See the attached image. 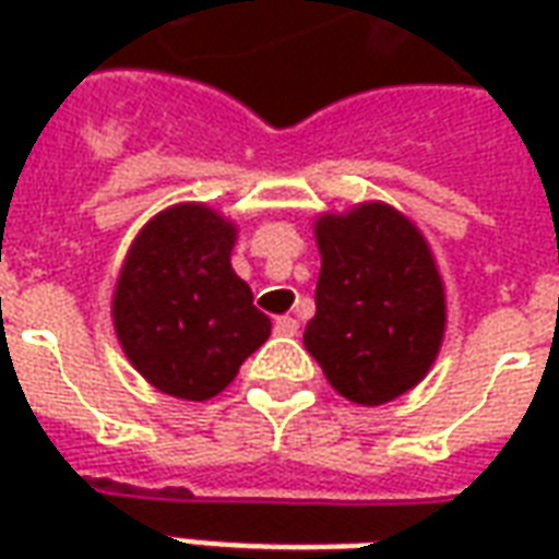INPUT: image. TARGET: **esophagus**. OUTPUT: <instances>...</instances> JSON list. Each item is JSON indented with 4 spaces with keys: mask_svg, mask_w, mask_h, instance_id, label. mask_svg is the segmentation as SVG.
Instances as JSON below:
<instances>
[{
    "mask_svg": "<svg viewBox=\"0 0 559 559\" xmlns=\"http://www.w3.org/2000/svg\"><path fill=\"white\" fill-rule=\"evenodd\" d=\"M275 332H278V335H287V338H293V335L299 332V323H296L293 317H275Z\"/></svg>",
    "mask_w": 559,
    "mask_h": 559,
    "instance_id": "obj_1",
    "label": "esophagus"
}]
</instances>
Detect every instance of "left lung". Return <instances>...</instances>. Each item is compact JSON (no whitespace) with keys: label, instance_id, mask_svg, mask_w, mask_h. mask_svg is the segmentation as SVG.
Wrapping results in <instances>:
<instances>
[{"label":"left lung","instance_id":"8db88e82","mask_svg":"<svg viewBox=\"0 0 559 559\" xmlns=\"http://www.w3.org/2000/svg\"><path fill=\"white\" fill-rule=\"evenodd\" d=\"M317 314L305 350L332 389L377 407L428 374L445 329L443 278L419 227L386 203L320 215Z\"/></svg>","mask_w":559,"mask_h":559}]
</instances>
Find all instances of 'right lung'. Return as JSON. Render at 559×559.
<instances>
[{
	"mask_svg": "<svg viewBox=\"0 0 559 559\" xmlns=\"http://www.w3.org/2000/svg\"><path fill=\"white\" fill-rule=\"evenodd\" d=\"M233 221L203 203H179L128 248L114 290L116 338L164 395L215 399L272 332L233 272Z\"/></svg>",
	"mask_w": 559,
	"mask_h": 559,
	"instance_id": "1",
	"label": "right lung"
}]
</instances>
